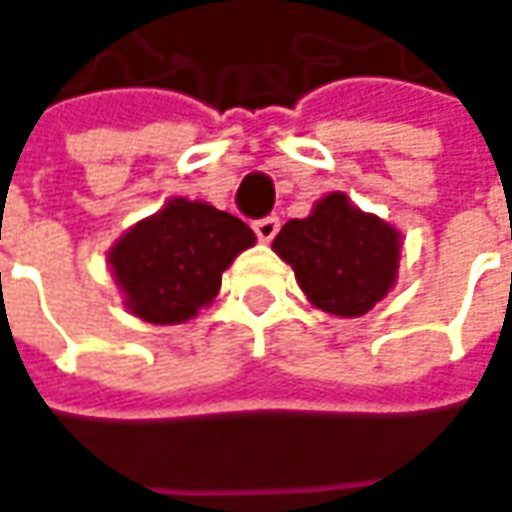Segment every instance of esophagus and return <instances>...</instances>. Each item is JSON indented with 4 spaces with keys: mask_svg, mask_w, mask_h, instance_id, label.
<instances>
[{
    "mask_svg": "<svg viewBox=\"0 0 512 512\" xmlns=\"http://www.w3.org/2000/svg\"><path fill=\"white\" fill-rule=\"evenodd\" d=\"M252 228H255L260 243H269V240H275V234H278V228H281V220H278V217H263V220H255Z\"/></svg>",
    "mask_w": 512,
    "mask_h": 512,
    "instance_id": "esophagus-1",
    "label": "esophagus"
}]
</instances>
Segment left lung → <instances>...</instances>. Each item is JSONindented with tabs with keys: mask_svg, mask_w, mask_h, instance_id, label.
Instances as JSON below:
<instances>
[{
	"mask_svg": "<svg viewBox=\"0 0 512 512\" xmlns=\"http://www.w3.org/2000/svg\"><path fill=\"white\" fill-rule=\"evenodd\" d=\"M307 301L333 316H365L397 281L403 237L345 194L318 199L310 217L289 220L272 240Z\"/></svg>",
	"mask_w": 512,
	"mask_h": 512,
	"instance_id": "8db88e82",
	"label": "left lung"
}]
</instances>
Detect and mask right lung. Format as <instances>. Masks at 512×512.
<instances>
[{"label": "right lung", "instance_id": "1", "mask_svg": "<svg viewBox=\"0 0 512 512\" xmlns=\"http://www.w3.org/2000/svg\"><path fill=\"white\" fill-rule=\"evenodd\" d=\"M249 246L255 231L240 217L176 196L109 249V266L133 316L182 324L217 298L223 272Z\"/></svg>", "mask_w": 512, "mask_h": 512}]
</instances>
